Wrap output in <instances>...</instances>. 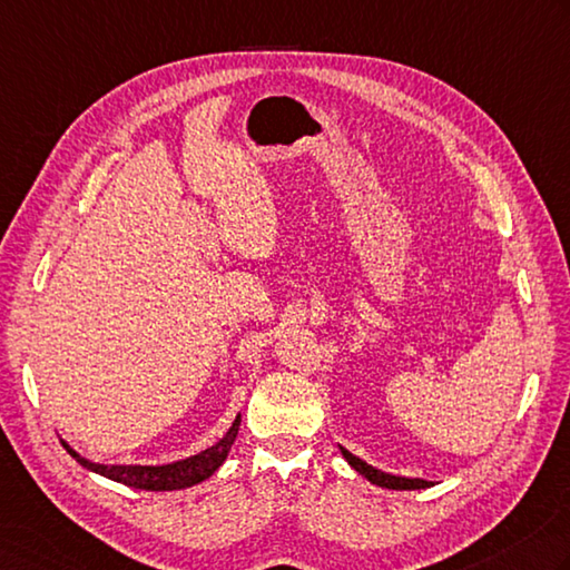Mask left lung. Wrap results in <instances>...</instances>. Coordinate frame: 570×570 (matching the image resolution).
I'll use <instances>...</instances> for the list:
<instances>
[{
  "instance_id": "left-lung-1",
  "label": "left lung",
  "mask_w": 570,
  "mask_h": 570,
  "mask_svg": "<svg viewBox=\"0 0 570 570\" xmlns=\"http://www.w3.org/2000/svg\"><path fill=\"white\" fill-rule=\"evenodd\" d=\"M341 452H343V456H345V462H348L355 472L363 474L371 484L385 487V489H428V487H430V482H425V479H407V476L387 474V472L375 470V466H371L367 462L358 460V456L351 454L348 450L341 448Z\"/></svg>"
}]
</instances>
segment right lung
<instances>
[{"instance_id": "obj_1", "label": "right lung", "mask_w": 570, "mask_h": 570, "mask_svg": "<svg viewBox=\"0 0 570 570\" xmlns=\"http://www.w3.org/2000/svg\"><path fill=\"white\" fill-rule=\"evenodd\" d=\"M239 422L242 415H237V420L232 422L229 432L222 438L217 444H212L205 452H199L195 456H187V460L180 462H173V464H158V466H150V464H96L91 460H86V456L78 454L76 450H71L69 444H63V450L69 452L73 460L86 466V470H91L100 476H108L114 479V482H120L126 487L132 489H145V492H173V489H187V487H195L199 482H205L212 474H215L222 462L227 460V454L232 450L234 440H237V432H239Z\"/></svg>"}]
</instances>
